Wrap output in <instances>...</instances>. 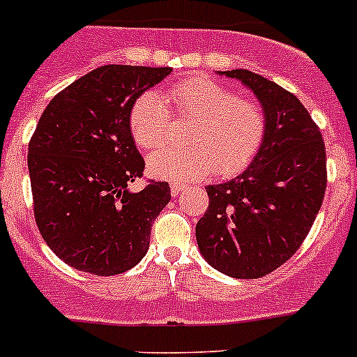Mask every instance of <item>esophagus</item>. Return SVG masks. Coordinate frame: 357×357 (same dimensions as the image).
<instances>
[{"label": "esophagus", "mask_w": 357, "mask_h": 357, "mask_svg": "<svg viewBox=\"0 0 357 357\" xmlns=\"http://www.w3.org/2000/svg\"><path fill=\"white\" fill-rule=\"evenodd\" d=\"M185 188H186V183H183V181H172L171 183V193L174 197L178 195V193H181Z\"/></svg>", "instance_id": "34e87169"}]
</instances>
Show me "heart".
<instances>
[{
  "mask_svg": "<svg viewBox=\"0 0 357 357\" xmlns=\"http://www.w3.org/2000/svg\"><path fill=\"white\" fill-rule=\"evenodd\" d=\"M171 109L178 117L193 119L185 135L186 146H165L149 158L157 178L199 179L214 171L233 176L247 167L266 136V112L259 102L236 96L231 89L207 77H188L171 86L164 98L146 91L129 112V128L142 149L164 145L171 129Z\"/></svg>",
  "mask_w": 357,
  "mask_h": 357,
  "instance_id": "obj_1",
  "label": "heart"
}]
</instances>
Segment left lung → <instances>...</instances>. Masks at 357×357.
Returning <instances> with one entry per match:
<instances>
[{
  "instance_id": "left-lung-1",
  "label": "left lung",
  "mask_w": 357,
  "mask_h": 357,
  "mask_svg": "<svg viewBox=\"0 0 357 357\" xmlns=\"http://www.w3.org/2000/svg\"><path fill=\"white\" fill-rule=\"evenodd\" d=\"M221 74L254 91L268 124L245 171L205 188L208 207L197 222V243L212 268L254 280L289 261L307 236L325 197L326 150L297 96L243 68Z\"/></svg>"
}]
</instances>
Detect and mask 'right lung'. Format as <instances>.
Masks as SVG:
<instances>
[{
  "mask_svg": "<svg viewBox=\"0 0 357 357\" xmlns=\"http://www.w3.org/2000/svg\"><path fill=\"white\" fill-rule=\"evenodd\" d=\"M171 67L103 66L53 96L29 142L34 218L48 247L79 271L114 276L146 254L152 225L171 200L165 181L142 192L145 160L129 112Z\"/></svg>",
  "mask_w": 357,
  "mask_h": 357,
  "instance_id": "add662e5",
  "label": "right lung"
}]
</instances>
